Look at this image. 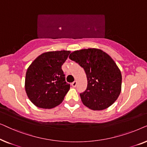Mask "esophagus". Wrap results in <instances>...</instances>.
<instances>
[{
	"label": "esophagus",
	"instance_id": "obj_1",
	"mask_svg": "<svg viewBox=\"0 0 147 147\" xmlns=\"http://www.w3.org/2000/svg\"><path fill=\"white\" fill-rule=\"evenodd\" d=\"M71 86H73V87H74V88H75V87H76V86H77V82H76V81H74V82H73V83H72V84H71Z\"/></svg>",
	"mask_w": 147,
	"mask_h": 147
}]
</instances>
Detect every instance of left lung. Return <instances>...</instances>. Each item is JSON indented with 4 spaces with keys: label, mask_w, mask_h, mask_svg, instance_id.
Returning <instances> with one entry per match:
<instances>
[{
    "label": "left lung",
    "mask_w": 147,
    "mask_h": 147,
    "mask_svg": "<svg viewBox=\"0 0 147 147\" xmlns=\"http://www.w3.org/2000/svg\"><path fill=\"white\" fill-rule=\"evenodd\" d=\"M86 72L87 89L80 94L82 103L92 110H103L118 99L122 88V74L112 58L100 49L74 51L69 56Z\"/></svg>",
    "instance_id": "8db88e82"
}]
</instances>
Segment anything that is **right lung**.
<instances>
[{
	"label": "right lung",
	"mask_w": 147,
	"mask_h": 147,
	"mask_svg": "<svg viewBox=\"0 0 147 147\" xmlns=\"http://www.w3.org/2000/svg\"><path fill=\"white\" fill-rule=\"evenodd\" d=\"M70 51H48L32 62L26 72L25 88L29 99L38 108L51 109L59 105L69 91L61 65Z\"/></svg>",
	"instance_id": "obj_1"
}]
</instances>
